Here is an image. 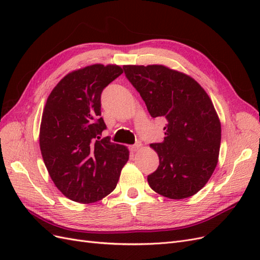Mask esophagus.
Masks as SVG:
<instances>
[{"label": "esophagus", "mask_w": 260, "mask_h": 260, "mask_svg": "<svg viewBox=\"0 0 260 260\" xmlns=\"http://www.w3.org/2000/svg\"><path fill=\"white\" fill-rule=\"evenodd\" d=\"M140 146H141V144L137 143V144H135V145H131V146H129V148H130V151H131V152H137L138 149L140 148Z\"/></svg>", "instance_id": "esophagus-1"}]
</instances>
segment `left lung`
Here are the masks:
<instances>
[{"label": "left lung", "mask_w": 260, "mask_h": 260, "mask_svg": "<svg viewBox=\"0 0 260 260\" xmlns=\"http://www.w3.org/2000/svg\"><path fill=\"white\" fill-rule=\"evenodd\" d=\"M124 75L153 118L162 117L161 143H152L159 166L147 176L155 192L172 200L198 193L214 172L221 124L214 104L193 78L162 65L123 66Z\"/></svg>", "instance_id": "obj_1"}]
</instances>
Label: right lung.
<instances>
[{"label":"right lung","mask_w":260,"mask_h":260,"mask_svg":"<svg viewBox=\"0 0 260 260\" xmlns=\"http://www.w3.org/2000/svg\"><path fill=\"white\" fill-rule=\"evenodd\" d=\"M123 73L95 64L65 76L46 101L40 149L51 179L66 198L89 204L112 193L129 159L128 148L102 138L101 94Z\"/></svg>","instance_id":"add662e5"}]
</instances>
